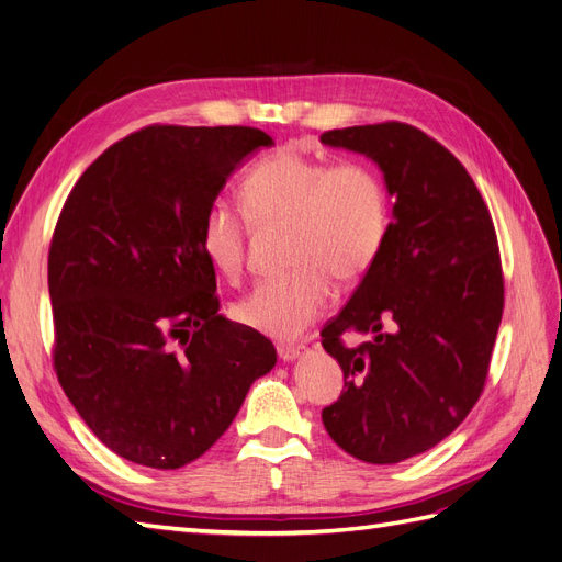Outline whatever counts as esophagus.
<instances>
[{
    "label": "esophagus",
    "mask_w": 562,
    "mask_h": 562,
    "mask_svg": "<svg viewBox=\"0 0 562 562\" xmlns=\"http://www.w3.org/2000/svg\"><path fill=\"white\" fill-rule=\"evenodd\" d=\"M304 351V345H297V347H279V359L281 361H295L297 356Z\"/></svg>",
    "instance_id": "34e87169"
}]
</instances>
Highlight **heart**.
Masks as SVG:
<instances>
[{"mask_svg":"<svg viewBox=\"0 0 562 562\" xmlns=\"http://www.w3.org/2000/svg\"><path fill=\"white\" fill-rule=\"evenodd\" d=\"M241 209L215 201L201 217L203 258L227 281L244 274L250 227L288 225L291 274L265 279L234 304L244 326L295 339L328 307L333 279L353 283L378 262L391 223L384 178L363 161L333 164L281 149L241 180Z\"/></svg>","mask_w":562,"mask_h":562,"instance_id":"1","label":"heart"}]
</instances>
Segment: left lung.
<instances>
[{"instance_id":"8db88e82","label":"left lung","mask_w":562,"mask_h":562,"mask_svg":"<svg viewBox=\"0 0 562 562\" xmlns=\"http://www.w3.org/2000/svg\"><path fill=\"white\" fill-rule=\"evenodd\" d=\"M321 143L370 157L394 196L378 262L321 330L345 372L321 419L351 457L398 464L450 436L483 394L504 312L497 234L467 168L424 131L384 122ZM347 331L373 337L347 348Z\"/></svg>"}]
</instances>
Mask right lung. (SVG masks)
I'll list each match as a JSON object with an SVG mask.
<instances>
[{
	"label": "right lung",
	"mask_w": 562,
	"mask_h": 562,
	"mask_svg": "<svg viewBox=\"0 0 562 562\" xmlns=\"http://www.w3.org/2000/svg\"><path fill=\"white\" fill-rule=\"evenodd\" d=\"M267 145L250 126L151 124L108 147L65 199L48 248L54 370L128 462H194L277 363L265 335L217 314L199 244L234 168Z\"/></svg>",
	"instance_id": "1"
}]
</instances>
